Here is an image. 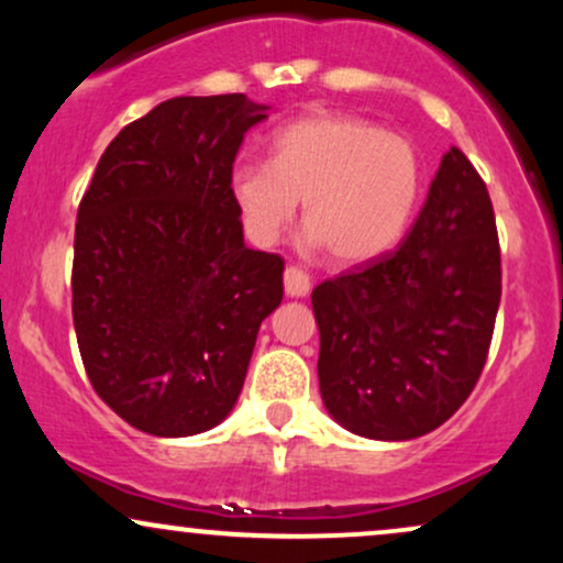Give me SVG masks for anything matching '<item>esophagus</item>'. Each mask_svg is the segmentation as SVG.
Segmentation results:
<instances>
[{"label":"esophagus","instance_id":"esophagus-1","mask_svg":"<svg viewBox=\"0 0 563 563\" xmlns=\"http://www.w3.org/2000/svg\"><path fill=\"white\" fill-rule=\"evenodd\" d=\"M283 283H286V294L288 296H296V299H301V296L309 294V275L303 273L301 267H296V264H290L286 267V273H283Z\"/></svg>","mask_w":563,"mask_h":563}]
</instances>
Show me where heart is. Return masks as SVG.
Returning a JSON list of instances; mask_svg holds the SVG:
<instances>
[{"label": "heart", "mask_w": 563, "mask_h": 563, "mask_svg": "<svg viewBox=\"0 0 563 563\" xmlns=\"http://www.w3.org/2000/svg\"><path fill=\"white\" fill-rule=\"evenodd\" d=\"M421 187L423 164L410 140L331 111L280 126L273 161H241L230 174L232 203L251 241L275 245L303 200V241L328 249L339 264L386 254L416 214Z\"/></svg>", "instance_id": "obj_1"}]
</instances>
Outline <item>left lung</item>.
Here are the masks:
<instances>
[{
  "instance_id": "8db88e82",
  "label": "left lung",
  "mask_w": 563,
  "mask_h": 563,
  "mask_svg": "<svg viewBox=\"0 0 563 563\" xmlns=\"http://www.w3.org/2000/svg\"><path fill=\"white\" fill-rule=\"evenodd\" d=\"M497 307L493 200L450 147L399 249L312 290L328 412L352 434L384 442L434 431L474 391Z\"/></svg>"
}]
</instances>
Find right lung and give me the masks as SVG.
<instances>
[{"label":"right lung","mask_w":563,"mask_h":563,"mask_svg":"<svg viewBox=\"0 0 563 563\" xmlns=\"http://www.w3.org/2000/svg\"><path fill=\"white\" fill-rule=\"evenodd\" d=\"M267 106L172 97L121 129L76 214L74 328L89 384L134 429L192 437L230 416L283 260L243 243L230 174Z\"/></svg>","instance_id":"1"}]
</instances>
